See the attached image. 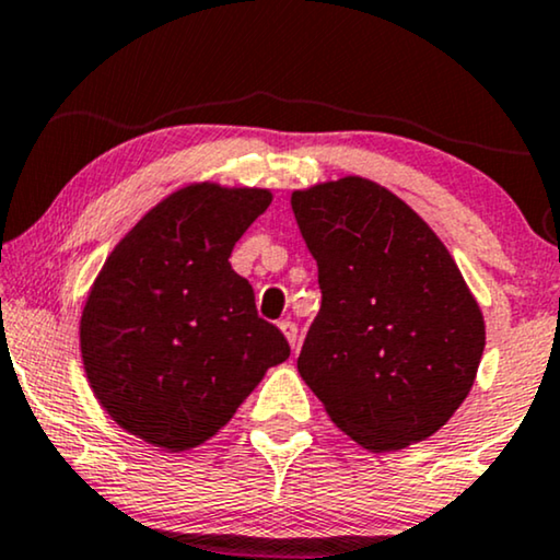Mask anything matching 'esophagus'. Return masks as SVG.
Returning <instances> with one entry per match:
<instances>
[{
  "label": "esophagus",
  "mask_w": 560,
  "mask_h": 560,
  "mask_svg": "<svg viewBox=\"0 0 560 560\" xmlns=\"http://www.w3.org/2000/svg\"><path fill=\"white\" fill-rule=\"evenodd\" d=\"M279 330L284 332V338L289 340V346H296V325L292 323V319H281L279 323Z\"/></svg>",
  "instance_id": "esophagus-1"
}]
</instances>
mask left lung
Instances as JSON below:
<instances>
[{
    "label": "left lung",
    "mask_w": 560,
    "mask_h": 560,
    "mask_svg": "<svg viewBox=\"0 0 560 560\" xmlns=\"http://www.w3.org/2000/svg\"><path fill=\"white\" fill-rule=\"evenodd\" d=\"M323 307L300 376L374 453L428 441L471 392L487 325L441 237L386 186L342 176L292 191Z\"/></svg>",
    "instance_id": "1"
}]
</instances>
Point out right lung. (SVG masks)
I'll return each mask as SVG.
<instances>
[{
    "instance_id": "1",
    "label": "right lung",
    "mask_w": 560,
    "mask_h": 560,
    "mask_svg": "<svg viewBox=\"0 0 560 560\" xmlns=\"http://www.w3.org/2000/svg\"><path fill=\"white\" fill-rule=\"evenodd\" d=\"M271 189L189 184L115 245L79 323L94 397L119 428L168 453L197 448L289 358L230 253Z\"/></svg>"
}]
</instances>
